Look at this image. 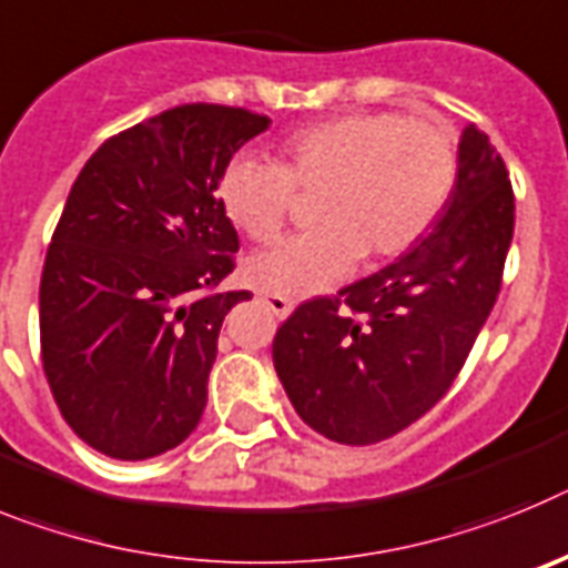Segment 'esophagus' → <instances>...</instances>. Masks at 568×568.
Returning a JSON list of instances; mask_svg holds the SVG:
<instances>
[{
	"instance_id": "obj_1",
	"label": "esophagus",
	"mask_w": 568,
	"mask_h": 568,
	"mask_svg": "<svg viewBox=\"0 0 568 568\" xmlns=\"http://www.w3.org/2000/svg\"><path fill=\"white\" fill-rule=\"evenodd\" d=\"M260 300H263V303L268 305L271 312L277 314L280 320H283V317H288V314L294 312V300L283 297V294H263V297H260Z\"/></svg>"
}]
</instances>
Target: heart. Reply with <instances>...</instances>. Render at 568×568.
<instances>
[{
	"label": "heart",
	"mask_w": 568,
	"mask_h": 568,
	"mask_svg": "<svg viewBox=\"0 0 568 568\" xmlns=\"http://www.w3.org/2000/svg\"><path fill=\"white\" fill-rule=\"evenodd\" d=\"M452 128L403 111H357L291 131L274 162L236 154L216 180L234 229L271 243L288 220L294 189L320 191L317 229L285 236L248 260V277L274 294H314L343 280L359 254L383 263L432 231L455 191Z\"/></svg>",
	"instance_id": "heart-1"
}]
</instances>
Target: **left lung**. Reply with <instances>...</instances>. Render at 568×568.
<instances>
[{
	"label": "left lung",
	"mask_w": 568,
	"mask_h": 568,
	"mask_svg": "<svg viewBox=\"0 0 568 568\" xmlns=\"http://www.w3.org/2000/svg\"><path fill=\"white\" fill-rule=\"evenodd\" d=\"M455 191L432 234L277 328L274 368L314 432L345 446L394 437L440 400L495 308L515 234L509 171L489 136H460Z\"/></svg>",
	"instance_id": "8db88e82"
}]
</instances>
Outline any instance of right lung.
I'll return each mask as SVG.
<instances>
[{"mask_svg":"<svg viewBox=\"0 0 568 568\" xmlns=\"http://www.w3.org/2000/svg\"><path fill=\"white\" fill-rule=\"evenodd\" d=\"M271 125L176 105L102 142L68 194L39 283L42 368L77 437L148 460L196 428L240 236L216 202L225 162Z\"/></svg>","mask_w":568,"mask_h":568,"instance_id":"obj_1","label":"right lung"}]
</instances>
